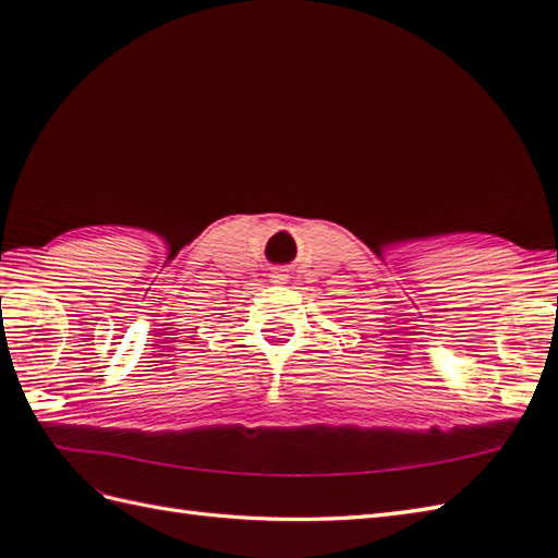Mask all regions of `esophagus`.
Segmentation results:
<instances>
[{"label":"esophagus","mask_w":558,"mask_h":558,"mask_svg":"<svg viewBox=\"0 0 558 558\" xmlns=\"http://www.w3.org/2000/svg\"><path fill=\"white\" fill-rule=\"evenodd\" d=\"M268 278H270V282H284V280H288V278H290V270H288V268H284V266H278V268H274V270H270V274H268Z\"/></svg>","instance_id":"1"}]
</instances>
